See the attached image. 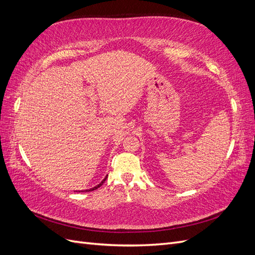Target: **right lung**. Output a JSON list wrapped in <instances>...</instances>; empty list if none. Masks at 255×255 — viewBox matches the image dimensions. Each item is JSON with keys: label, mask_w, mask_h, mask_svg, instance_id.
Listing matches in <instances>:
<instances>
[{"label": "right lung", "mask_w": 255, "mask_h": 255, "mask_svg": "<svg viewBox=\"0 0 255 255\" xmlns=\"http://www.w3.org/2000/svg\"><path fill=\"white\" fill-rule=\"evenodd\" d=\"M106 177H107V176H106ZM106 177H105V179H104V180H103V181H102L101 183H100L99 185H97V186H96V187H94V188H91V189H89V190H86V191H90V190H95V189H98L99 187H101V186H102V184H103V183L105 182V180H106Z\"/></svg>", "instance_id": "add662e5"}]
</instances>
